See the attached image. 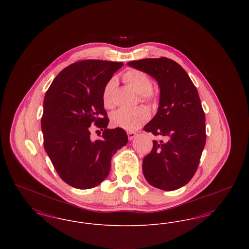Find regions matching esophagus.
<instances>
[{
  "label": "esophagus",
  "instance_id": "esophagus-1",
  "mask_svg": "<svg viewBox=\"0 0 249 249\" xmlns=\"http://www.w3.org/2000/svg\"><path fill=\"white\" fill-rule=\"evenodd\" d=\"M128 133V137H129V140H132L135 136H136V132H134V131H128L127 132Z\"/></svg>",
  "mask_w": 249,
  "mask_h": 249
}]
</instances>
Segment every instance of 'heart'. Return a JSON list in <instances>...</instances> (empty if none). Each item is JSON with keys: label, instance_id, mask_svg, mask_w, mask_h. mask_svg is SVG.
Listing matches in <instances>:
<instances>
[{"label": "heart", "instance_id": "obj_1", "mask_svg": "<svg viewBox=\"0 0 249 249\" xmlns=\"http://www.w3.org/2000/svg\"><path fill=\"white\" fill-rule=\"evenodd\" d=\"M122 79L130 89L140 95L143 102L151 103L155 100V91L152 89V80L149 75L136 69H130L124 72ZM117 86L115 78H111L105 86L103 90V103L107 108L114 107L113 92ZM149 119V113L144 107H136L133 109L121 108L112 115V123L121 129L133 130L139 128Z\"/></svg>", "mask_w": 249, "mask_h": 249}]
</instances>
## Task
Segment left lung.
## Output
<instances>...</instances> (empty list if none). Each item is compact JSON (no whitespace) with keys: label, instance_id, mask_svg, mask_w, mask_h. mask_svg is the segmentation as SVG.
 <instances>
[{"label":"left lung","instance_id":"left-lung-1","mask_svg":"<svg viewBox=\"0 0 249 249\" xmlns=\"http://www.w3.org/2000/svg\"><path fill=\"white\" fill-rule=\"evenodd\" d=\"M128 65L158 81L160 106L143 130L160 138L142 160V173L155 188L176 190L195 175L205 145V115L198 90L177 61L165 57L132 60Z\"/></svg>","mask_w":249,"mask_h":249}]
</instances>
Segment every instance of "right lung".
<instances>
[{"instance_id":"add662e5","label":"right lung","mask_w":249,"mask_h":249,"mask_svg":"<svg viewBox=\"0 0 249 249\" xmlns=\"http://www.w3.org/2000/svg\"><path fill=\"white\" fill-rule=\"evenodd\" d=\"M122 65L78 60L59 72L46 93L41 120L44 147L59 178L72 188L88 190L104 181L112 156L128 142L123 129H107L103 103L106 84ZM93 124L103 130L98 141L90 136Z\"/></svg>"}]
</instances>
